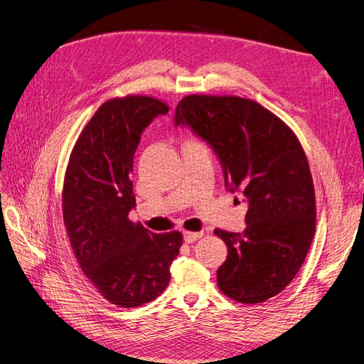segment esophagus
<instances>
[{"label": "esophagus", "instance_id": "1", "mask_svg": "<svg viewBox=\"0 0 364 364\" xmlns=\"http://www.w3.org/2000/svg\"><path fill=\"white\" fill-rule=\"evenodd\" d=\"M203 232H183V240L185 243H194L196 240L202 238Z\"/></svg>", "mask_w": 364, "mask_h": 364}]
</instances>
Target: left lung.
<instances>
[{"instance_id": "1", "label": "left lung", "mask_w": 364, "mask_h": 364, "mask_svg": "<svg viewBox=\"0 0 364 364\" xmlns=\"http://www.w3.org/2000/svg\"><path fill=\"white\" fill-rule=\"evenodd\" d=\"M174 126L191 127L211 146L228 191L249 205L243 232L214 230L228 246L218 289L241 304L277 296L299 272L316 232L314 185L299 139L266 107L234 95L183 97Z\"/></svg>"}]
</instances>
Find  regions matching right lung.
I'll list each match as a JSON object with an SVG mask.
<instances>
[{"label": "right lung", "mask_w": 364, "mask_h": 364, "mask_svg": "<svg viewBox=\"0 0 364 364\" xmlns=\"http://www.w3.org/2000/svg\"><path fill=\"white\" fill-rule=\"evenodd\" d=\"M168 106L146 95L112 98L97 109L71 151L62 191L63 223L85 277L106 301L134 308L167 289L178 230L134 223V155L142 132Z\"/></svg>", "instance_id": "obj_1"}]
</instances>
